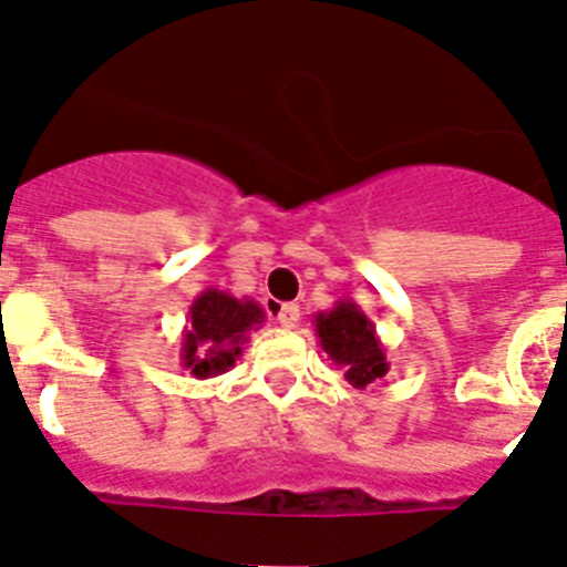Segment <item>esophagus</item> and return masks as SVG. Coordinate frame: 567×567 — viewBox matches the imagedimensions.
I'll return each mask as SVG.
<instances>
[{"label": "esophagus", "mask_w": 567, "mask_h": 567, "mask_svg": "<svg viewBox=\"0 0 567 567\" xmlns=\"http://www.w3.org/2000/svg\"><path fill=\"white\" fill-rule=\"evenodd\" d=\"M276 322H279L282 328H297L299 306H293V302H282V306L276 308Z\"/></svg>", "instance_id": "34e87169"}]
</instances>
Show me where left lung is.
<instances>
[{
  "instance_id": "obj_1",
  "label": "left lung",
  "mask_w": 567,
  "mask_h": 567,
  "mask_svg": "<svg viewBox=\"0 0 567 567\" xmlns=\"http://www.w3.org/2000/svg\"><path fill=\"white\" fill-rule=\"evenodd\" d=\"M313 326L322 351L351 386L369 389L380 378H386V349L380 342L374 322L357 302L340 299L331 311L313 313Z\"/></svg>"
}]
</instances>
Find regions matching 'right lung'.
I'll return each mask as SVG.
<instances>
[{"label":"right lung","instance_id":"add662e5","mask_svg":"<svg viewBox=\"0 0 567 567\" xmlns=\"http://www.w3.org/2000/svg\"><path fill=\"white\" fill-rule=\"evenodd\" d=\"M265 322L256 299H236L233 293L207 288L193 299L187 326L181 331V365L195 380L230 372L250 340V331Z\"/></svg>","mask_w":567,"mask_h":567}]
</instances>
